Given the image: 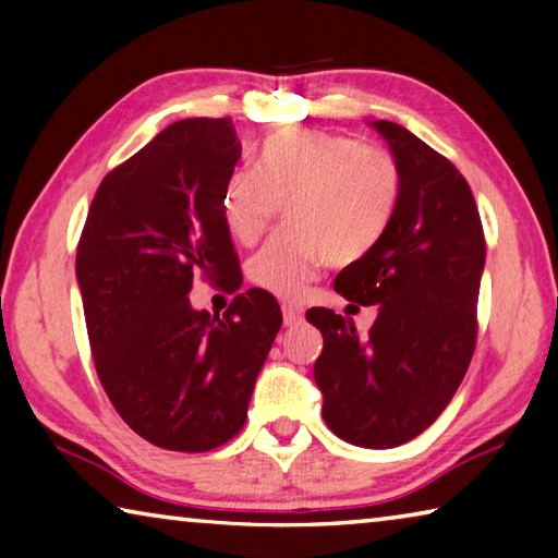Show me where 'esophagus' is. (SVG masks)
<instances>
[{"mask_svg": "<svg viewBox=\"0 0 558 558\" xmlns=\"http://www.w3.org/2000/svg\"><path fill=\"white\" fill-rule=\"evenodd\" d=\"M302 317H305V313H302V307L290 305V302H288V305H282V319H286L288 327L300 325Z\"/></svg>", "mask_w": 558, "mask_h": 558, "instance_id": "obj_1", "label": "esophagus"}]
</instances>
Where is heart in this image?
<instances>
[{
  "instance_id": "heart-1",
  "label": "heart",
  "mask_w": 558,
  "mask_h": 558,
  "mask_svg": "<svg viewBox=\"0 0 558 558\" xmlns=\"http://www.w3.org/2000/svg\"><path fill=\"white\" fill-rule=\"evenodd\" d=\"M396 157L362 140L325 130H280L263 143L256 169H235L221 189L226 231L256 243L288 204L290 231L248 260L253 286L298 298L323 263L352 266L379 245L401 204Z\"/></svg>"
}]
</instances>
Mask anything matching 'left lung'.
I'll return each instance as SVG.
<instances>
[{"label":"left lung","instance_id":"obj_1","mask_svg":"<svg viewBox=\"0 0 558 558\" xmlns=\"http://www.w3.org/2000/svg\"><path fill=\"white\" fill-rule=\"evenodd\" d=\"M401 167L403 192L389 231L335 278L356 305H376L369 335L349 317L307 310L323 332L315 362L323 418L359 448H396L446 411L477 339L485 233L475 196L456 165L401 125L374 120Z\"/></svg>","mask_w":558,"mask_h":558}]
</instances>
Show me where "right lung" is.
Listing matches in <instances>:
<instances>
[{
    "label": "right lung",
    "instance_id": "right-lung-1",
    "mask_svg": "<svg viewBox=\"0 0 558 558\" xmlns=\"http://www.w3.org/2000/svg\"><path fill=\"white\" fill-rule=\"evenodd\" d=\"M241 157L229 118L172 122L93 196L75 276L110 403L157 448L206 452L243 428L282 325L278 300L239 292L223 317L194 310L196 278L241 288L221 189Z\"/></svg>",
    "mask_w": 558,
    "mask_h": 558
}]
</instances>
